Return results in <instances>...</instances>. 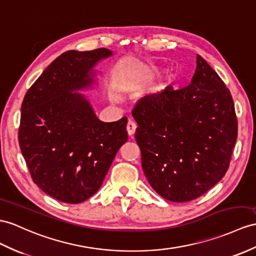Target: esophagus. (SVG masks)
<instances>
[{"label":"esophagus","instance_id":"1","mask_svg":"<svg viewBox=\"0 0 256 256\" xmlns=\"http://www.w3.org/2000/svg\"><path fill=\"white\" fill-rule=\"evenodd\" d=\"M136 124L132 120H129L127 124V132L129 136H134L136 132Z\"/></svg>","mask_w":256,"mask_h":256}]
</instances>
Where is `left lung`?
Masks as SVG:
<instances>
[{"instance_id": "obj_1", "label": "left lung", "mask_w": 256, "mask_h": 256, "mask_svg": "<svg viewBox=\"0 0 256 256\" xmlns=\"http://www.w3.org/2000/svg\"><path fill=\"white\" fill-rule=\"evenodd\" d=\"M132 116L143 172L160 196L194 200L225 176L238 136L234 104L200 55L188 86L144 96Z\"/></svg>"}]
</instances>
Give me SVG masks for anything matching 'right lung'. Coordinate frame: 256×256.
I'll return each instance as SVG.
<instances>
[{"instance_id":"1","label":"right lung","mask_w":256,"mask_h":256,"mask_svg":"<svg viewBox=\"0 0 256 256\" xmlns=\"http://www.w3.org/2000/svg\"><path fill=\"white\" fill-rule=\"evenodd\" d=\"M108 48L67 51L30 86L22 104L18 141L34 182L64 203L88 200L102 186L120 148L128 140L127 117L101 122L76 91L94 84L93 67Z\"/></svg>"}]
</instances>
